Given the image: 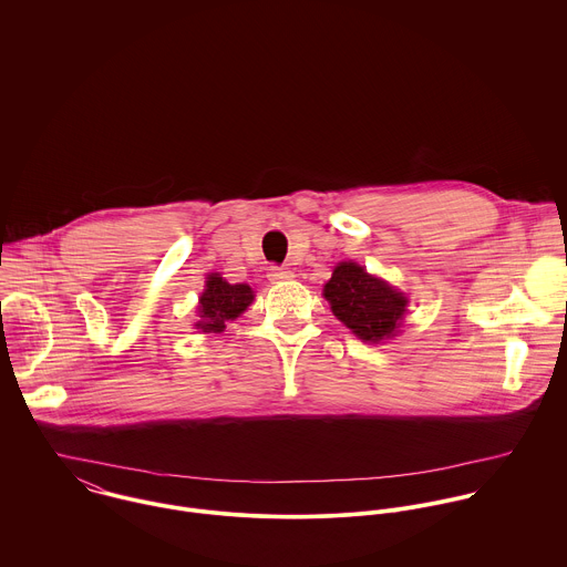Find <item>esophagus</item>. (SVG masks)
I'll list each match as a JSON object with an SVG mask.
<instances>
[{"mask_svg": "<svg viewBox=\"0 0 567 567\" xmlns=\"http://www.w3.org/2000/svg\"><path fill=\"white\" fill-rule=\"evenodd\" d=\"M295 275H292V270H288V268H281V266H270L268 268V279L270 281H286V279H292Z\"/></svg>", "mask_w": 567, "mask_h": 567, "instance_id": "1", "label": "esophagus"}]
</instances>
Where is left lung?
Wrapping results in <instances>:
<instances>
[{
  "label": "left lung",
  "instance_id": "8db88e82",
  "mask_svg": "<svg viewBox=\"0 0 567 567\" xmlns=\"http://www.w3.org/2000/svg\"><path fill=\"white\" fill-rule=\"evenodd\" d=\"M323 295L333 317L369 342L395 336L408 303L402 292H395L386 281L353 261H342L333 268Z\"/></svg>",
  "mask_w": 567,
  "mask_h": 567
}]
</instances>
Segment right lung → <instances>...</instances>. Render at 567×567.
<instances>
[{
  "mask_svg": "<svg viewBox=\"0 0 567 567\" xmlns=\"http://www.w3.org/2000/svg\"><path fill=\"white\" fill-rule=\"evenodd\" d=\"M252 301V290L246 284H227L220 275H209L205 292L200 295V321L196 329L205 333H218L227 321H234L243 315Z\"/></svg>",
  "mask_w": 567,
  "mask_h": 567,
  "instance_id": "right-lung-1",
  "label": "right lung"
}]
</instances>
